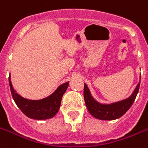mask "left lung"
<instances>
[{"label": "left lung", "instance_id": "obj_1", "mask_svg": "<svg viewBox=\"0 0 148 148\" xmlns=\"http://www.w3.org/2000/svg\"><path fill=\"white\" fill-rule=\"evenodd\" d=\"M140 82V80L130 97L111 103H100L97 101L91 95L87 85L84 84V97L89 112L94 118L100 120H115L122 117L134 103L138 93Z\"/></svg>", "mask_w": 148, "mask_h": 148}]
</instances>
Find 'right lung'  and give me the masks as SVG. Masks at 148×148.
<instances>
[{
  "instance_id": "obj_1",
  "label": "right lung",
  "mask_w": 148,
  "mask_h": 148,
  "mask_svg": "<svg viewBox=\"0 0 148 148\" xmlns=\"http://www.w3.org/2000/svg\"><path fill=\"white\" fill-rule=\"evenodd\" d=\"M9 84L13 99L23 114L32 119L45 120L54 117L58 113L62 97L67 90L69 81L60 85L49 97L37 100L26 99L18 94L13 87L10 74L9 76Z\"/></svg>"
}]
</instances>
